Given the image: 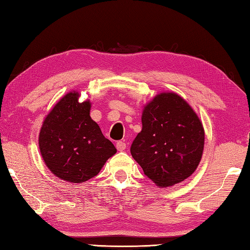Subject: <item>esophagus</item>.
I'll return each instance as SVG.
<instances>
[{"mask_svg": "<svg viewBox=\"0 0 250 250\" xmlns=\"http://www.w3.org/2000/svg\"><path fill=\"white\" fill-rule=\"evenodd\" d=\"M116 147H117V149H118L119 151H124L125 149L126 145H125V142H117Z\"/></svg>", "mask_w": 250, "mask_h": 250, "instance_id": "esophagus-1", "label": "esophagus"}]
</instances>
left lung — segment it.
I'll list each match as a JSON object with an SVG mask.
<instances>
[{"label":"left lung","instance_id":"left-lung-1","mask_svg":"<svg viewBox=\"0 0 250 250\" xmlns=\"http://www.w3.org/2000/svg\"><path fill=\"white\" fill-rule=\"evenodd\" d=\"M143 128L131 155L158 187H169L193 174L204 149V129L195 111L174 92L157 94L145 105Z\"/></svg>","mask_w":250,"mask_h":250}]
</instances>
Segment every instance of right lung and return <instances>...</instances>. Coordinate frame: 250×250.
<instances>
[{
	"label": "right lung",
	"instance_id": "1",
	"mask_svg": "<svg viewBox=\"0 0 250 250\" xmlns=\"http://www.w3.org/2000/svg\"><path fill=\"white\" fill-rule=\"evenodd\" d=\"M79 93L65 94L47 115L40 132L43 160L60 179L79 184L97 176L117 149L90 117V101Z\"/></svg>",
	"mask_w": 250,
	"mask_h": 250
}]
</instances>
